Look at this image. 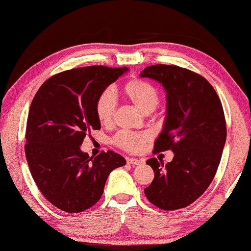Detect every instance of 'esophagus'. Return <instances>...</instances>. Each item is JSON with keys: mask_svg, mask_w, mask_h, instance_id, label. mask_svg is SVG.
<instances>
[{"mask_svg": "<svg viewBox=\"0 0 251 251\" xmlns=\"http://www.w3.org/2000/svg\"><path fill=\"white\" fill-rule=\"evenodd\" d=\"M127 162L130 163V165H136V166H139L143 163V160H139V159H136V158H128L127 159Z\"/></svg>", "mask_w": 251, "mask_h": 251, "instance_id": "esophagus-1", "label": "esophagus"}]
</instances>
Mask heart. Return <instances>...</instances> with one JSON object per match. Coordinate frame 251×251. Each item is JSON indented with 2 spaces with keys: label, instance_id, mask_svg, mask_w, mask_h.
Wrapping results in <instances>:
<instances>
[{
  "label": "heart",
  "instance_id": "obj_1",
  "mask_svg": "<svg viewBox=\"0 0 251 251\" xmlns=\"http://www.w3.org/2000/svg\"><path fill=\"white\" fill-rule=\"evenodd\" d=\"M123 93L144 114L152 112L159 102V93L156 86L140 79H131L127 82L123 86ZM115 108V93L111 89L104 90L95 102V113L100 123L103 125H110L113 122ZM147 138V135L145 134L121 131L114 137L113 141L118 147L127 151H139Z\"/></svg>",
  "mask_w": 251,
  "mask_h": 251
}]
</instances>
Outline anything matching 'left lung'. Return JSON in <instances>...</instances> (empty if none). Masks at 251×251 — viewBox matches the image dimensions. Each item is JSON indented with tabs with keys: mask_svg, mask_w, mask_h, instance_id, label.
Returning <instances> with one entry per match:
<instances>
[{
	"mask_svg": "<svg viewBox=\"0 0 251 251\" xmlns=\"http://www.w3.org/2000/svg\"><path fill=\"white\" fill-rule=\"evenodd\" d=\"M140 76L156 80L166 91V118L154 151L170 149L175 154L166 166L148 159L154 177L145 194L157 207L175 211L201 197L215 176L226 141L224 111L213 86L193 71L154 65Z\"/></svg>",
	"mask_w": 251,
	"mask_h": 251,
	"instance_id": "1",
	"label": "left lung"
}]
</instances>
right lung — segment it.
Masks as SVG:
<instances>
[{"instance_id":"add662e5","label":"right lung","mask_w":251,"mask_h":251,"mask_svg":"<svg viewBox=\"0 0 251 251\" xmlns=\"http://www.w3.org/2000/svg\"><path fill=\"white\" fill-rule=\"evenodd\" d=\"M128 68L90 66L63 71L40 86L30 104L25 154L40 192L54 206L79 213L101 199L110 173L125 166L114 151L90 157L80 149L91 129H101L95 102Z\"/></svg>"}]
</instances>
